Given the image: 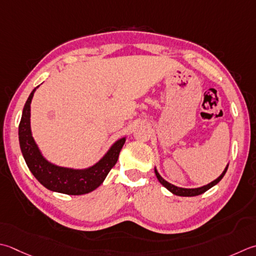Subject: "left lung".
Segmentation results:
<instances>
[{"label": "left lung", "instance_id": "left-lung-1", "mask_svg": "<svg viewBox=\"0 0 256 256\" xmlns=\"http://www.w3.org/2000/svg\"><path fill=\"white\" fill-rule=\"evenodd\" d=\"M228 166L225 168L224 172L221 175H220V176L216 180H214L213 182H211V183L208 184V185H204V186H202V188H178V186H175V185L165 181V180L161 176V175L158 174V172L156 171V168H154V172H155V175H156L158 182L161 183L164 188H166L170 192H172L175 195H178V196H196V195L203 194L204 192H206L208 190H210L212 186H214L215 184H218L220 181H221V180L223 178V176L225 175V173H226V171H228Z\"/></svg>", "mask_w": 256, "mask_h": 256}]
</instances>
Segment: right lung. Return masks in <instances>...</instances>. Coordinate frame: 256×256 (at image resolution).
I'll list each match as a JSON object with an SVG mask.
<instances>
[{
	"label": "right lung",
	"instance_id": "add662e5",
	"mask_svg": "<svg viewBox=\"0 0 256 256\" xmlns=\"http://www.w3.org/2000/svg\"><path fill=\"white\" fill-rule=\"evenodd\" d=\"M35 90L36 88H34L30 94L24 105L21 122L18 125L20 146L30 171L50 191L68 195H82L94 191L103 183L108 172L116 164L125 138L118 140L101 161L86 170L65 168L48 163L40 153L32 138L31 126H30V115H31L30 104Z\"/></svg>",
	"mask_w": 256,
	"mask_h": 256
}]
</instances>
